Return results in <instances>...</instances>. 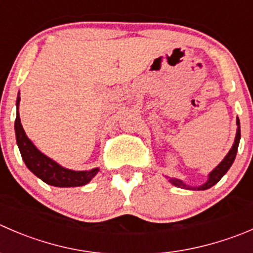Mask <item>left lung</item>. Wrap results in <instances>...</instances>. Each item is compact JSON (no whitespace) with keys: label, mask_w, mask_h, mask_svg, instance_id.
Wrapping results in <instances>:
<instances>
[{"label":"left lung","mask_w":253,"mask_h":253,"mask_svg":"<svg viewBox=\"0 0 253 253\" xmlns=\"http://www.w3.org/2000/svg\"><path fill=\"white\" fill-rule=\"evenodd\" d=\"M236 125H237V129H236V136H235V141L234 144H232L231 149L229 151V153L225 156V158L212 169L211 171L209 173L208 175V180L205 181L204 184L199 186H190L188 184L184 183L183 180L180 179H176V178H170V176H167L166 178L168 179V181L173 185L178 186V188H183V189H188V190H207V189L211 188L212 185L217 183L225 174L227 173V170L230 169V167L232 166L234 163L235 158H236V153H237V148H239V143H240V138H241V129H240V120L237 117L236 120Z\"/></svg>","instance_id":"obj_1"}]
</instances>
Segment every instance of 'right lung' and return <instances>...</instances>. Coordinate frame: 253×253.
<instances>
[{
  "label": "right lung",
  "instance_id": "1",
  "mask_svg": "<svg viewBox=\"0 0 253 253\" xmlns=\"http://www.w3.org/2000/svg\"><path fill=\"white\" fill-rule=\"evenodd\" d=\"M21 97L19 92L17 95V115L14 121V132H16V141L23 162L26 163L27 168L32 171L36 176L53 186L59 188H70V186H83L89 183L92 178L97 174L100 168H92L90 170H73L65 167L60 166L42 153L38 148L33 144V142L27 137L23 126L19 119L18 106Z\"/></svg>",
  "mask_w": 253,
  "mask_h": 253
}]
</instances>
